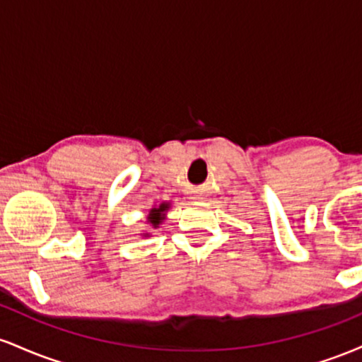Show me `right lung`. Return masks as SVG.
Here are the masks:
<instances>
[{"label": "right lung", "instance_id": "obj_1", "mask_svg": "<svg viewBox=\"0 0 362 362\" xmlns=\"http://www.w3.org/2000/svg\"><path fill=\"white\" fill-rule=\"evenodd\" d=\"M170 207H172V202L170 201H163L160 202V204H155L151 207V209L148 211V218L146 221L149 226L153 228V230H156V228H160V224L167 219V213L170 211ZM143 238H146V236H151V231L149 230H144L143 233H141Z\"/></svg>", "mask_w": 362, "mask_h": 362}]
</instances>
